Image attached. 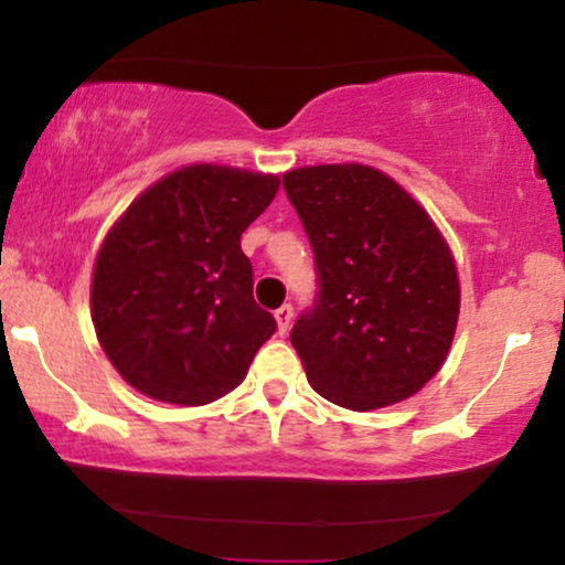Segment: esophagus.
Segmentation results:
<instances>
[{"label":"esophagus","instance_id":"1","mask_svg":"<svg viewBox=\"0 0 565 565\" xmlns=\"http://www.w3.org/2000/svg\"><path fill=\"white\" fill-rule=\"evenodd\" d=\"M276 323H278V334H287L289 327H291V319H295V310H291V305H281V308L276 310Z\"/></svg>","mask_w":565,"mask_h":565}]
</instances>
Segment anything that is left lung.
<instances>
[{
  "label": "left lung",
  "mask_w": 565,
  "mask_h": 565,
  "mask_svg": "<svg viewBox=\"0 0 565 565\" xmlns=\"http://www.w3.org/2000/svg\"><path fill=\"white\" fill-rule=\"evenodd\" d=\"M284 191L316 255L319 300L291 329L313 391L372 412L438 374L459 319L444 233L391 174L366 164L300 167Z\"/></svg>",
  "instance_id": "obj_1"
}]
</instances>
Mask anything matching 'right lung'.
<instances>
[{
    "instance_id": "1",
    "label": "right lung",
    "mask_w": 565,
    "mask_h": 565,
    "mask_svg": "<svg viewBox=\"0 0 565 565\" xmlns=\"http://www.w3.org/2000/svg\"><path fill=\"white\" fill-rule=\"evenodd\" d=\"M278 174L188 164L148 185L111 225L93 268L97 342L127 385L204 406L242 385L276 321L252 297L242 233Z\"/></svg>"
}]
</instances>
